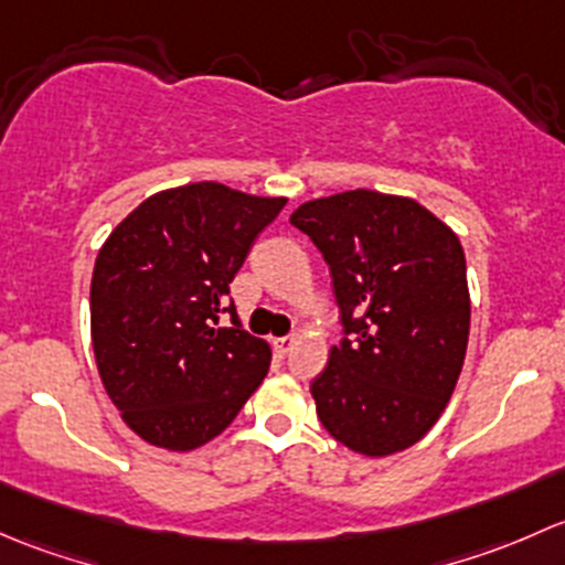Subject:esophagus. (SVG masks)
I'll return each mask as SVG.
<instances>
[{
    "instance_id": "1",
    "label": "esophagus",
    "mask_w": 565,
    "mask_h": 565,
    "mask_svg": "<svg viewBox=\"0 0 565 565\" xmlns=\"http://www.w3.org/2000/svg\"><path fill=\"white\" fill-rule=\"evenodd\" d=\"M294 337H277V340H275V351L277 353H280V356H288V353H290V348H294Z\"/></svg>"
}]
</instances>
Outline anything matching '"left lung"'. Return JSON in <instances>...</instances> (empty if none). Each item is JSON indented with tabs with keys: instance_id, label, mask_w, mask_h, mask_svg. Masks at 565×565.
<instances>
[{
	"instance_id": "obj_1",
	"label": "left lung",
	"mask_w": 565,
	"mask_h": 565,
	"mask_svg": "<svg viewBox=\"0 0 565 565\" xmlns=\"http://www.w3.org/2000/svg\"><path fill=\"white\" fill-rule=\"evenodd\" d=\"M290 223L331 271L342 340L312 381L326 433L386 457L422 440L462 372L470 331L457 234L413 198L348 190L307 201Z\"/></svg>"
}]
</instances>
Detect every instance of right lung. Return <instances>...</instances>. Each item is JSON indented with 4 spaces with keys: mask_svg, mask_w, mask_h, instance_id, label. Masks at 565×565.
Segmentation results:
<instances>
[{
    "mask_svg": "<svg viewBox=\"0 0 565 565\" xmlns=\"http://www.w3.org/2000/svg\"><path fill=\"white\" fill-rule=\"evenodd\" d=\"M285 198L217 182L162 190L127 214L97 253L92 348L110 403L147 444L193 451L217 438L269 372L228 285ZM228 311L231 327H220Z\"/></svg>",
    "mask_w": 565,
    "mask_h": 565,
    "instance_id": "obj_1",
    "label": "right lung"
}]
</instances>
